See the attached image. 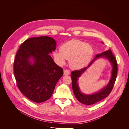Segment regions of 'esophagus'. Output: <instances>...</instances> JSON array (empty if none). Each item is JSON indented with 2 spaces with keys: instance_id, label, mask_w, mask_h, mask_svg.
<instances>
[{
  "instance_id": "34e87169",
  "label": "esophagus",
  "mask_w": 129,
  "mask_h": 129,
  "mask_svg": "<svg viewBox=\"0 0 129 129\" xmlns=\"http://www.w3.org/2000/svg\"><path fill=\"white\" fill-rule=\"evenodd\" d=\"M63 73H64V75H69L70 73H71V72H70L69 70L67 69H64L63 71Z\"/></svg>"
}]
</instances>
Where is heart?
<instances>
[{"label": "heart", "instance_id": "b5f03b06", "mask_svg": "<svg viewBox=\"0 0 129 129\" xmlns=\"http://www.w3.org/2000/svg\"><path fill=\"white\" fill-rule=\"evenodd\" d=\"M93 50L91 45L79 40L73 39L64 43L60 47V50H55L53 56L59 65L69 60L71 67L79 69L85 67L91 61Z\"/></svg>", "mask_w": 129, "mask_h": 129}]
</instances>
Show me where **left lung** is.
<instances>
[{
	"instance_id": "1",
	"label": "left lung",
	"mask_w": 129,
	"mask_h": 129,
	"mask_svg": "<svg viewBox=\"0 0 129 129\" xmlns=\"http://www.w3.org/2000/svg\"><path fill=\"white\" fill-rule=\"evenodd\" d=\"M102 44L104 43L102 41ZM101 58H106L112 66V75L111 79L105 87L99 91L92 94H85L82 93L79 88L78 81L80 77L93 63L97 59ZM117 63L115 56L110 49L105 51L102 53L97 54L96 57L91 61L88 67L80 69V71H73L71 73L72 80L73 90L76 99L80 102L85 105H92L99 101L104 99L105 97L110 94L112 89L114 87L115 81L117 74Z\"/></svg>"
}]
</instances>
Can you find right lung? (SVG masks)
I'll return each instance as SVG.
<instances>
[{
	"label": "right lung",
	"instance_id": "add662e5",
	"mask_svg": "<svg viewBox=\"0 0 129 129\" xmlns=\"http://www.w3.org/2000/svg\"><path fill=\"white\" fill-rule=\"evenodd\" d=\"M52 38H30L19 47L14 62L18 87L27 99L41 103L52 96L55 85L63 74L49 53L56 49Z\"/></svg>",
	"mask_w": 129,
	"mask_h": 129
}]
</instances>
